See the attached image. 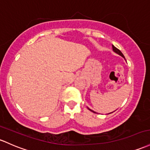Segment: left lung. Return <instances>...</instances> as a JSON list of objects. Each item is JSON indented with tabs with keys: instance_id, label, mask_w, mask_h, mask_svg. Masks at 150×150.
Returning <instances> with one entry per match:
<instances>
[{
	"instance_id": "obj_1",
	"label": "left lung",
	"mask_w": 150,
	"mask_h": 150,
	"mask_svg": "<svg viewBox=\"0 0 150 150\" xmlns=\"http://www.w3.org/2000/svg\"><path fill=\"white\" fill-rule=\"evenodd\" d=\"M112 50H113V51H114V52H116V53H117V54H118V55H121V56H122V57H124V58H125V56H124V55H123V54H122V52H121V51H120V50H119V49H117V47H115V46H114V45H112ZM88 110H90V111H91V112H94V113H96V112H94V111H93V110H90V108H88ZM111 113H112V112H111ZM109 114H110V113H109Z\"/></svg>"
}]
</instances>
